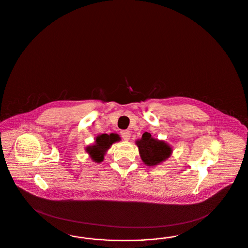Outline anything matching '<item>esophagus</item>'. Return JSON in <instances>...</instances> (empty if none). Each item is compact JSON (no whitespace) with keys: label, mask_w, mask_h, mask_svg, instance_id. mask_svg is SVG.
Segmentation results:
<instances>
[{"label":"esophagus","mask_w":248,"mask_h":248,"mask_svg":"<svg viewBox=\"0 0 248 248\" xmlns=\"http://www.w3.org/2000/svg\"><path fill=\"white\" fill-rule=\"evenodd\" d=\"M130 136H131V133L128 130H123L121 131V137L124 140H129Z\"/></svg>","instance_id":"esophagus-1"}]
</instances>
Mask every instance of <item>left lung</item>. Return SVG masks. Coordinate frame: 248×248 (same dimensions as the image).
I'll return each instance as SVG.
<instances>
[{
    "label": "left lung",
    "instance_id": "8db88e82",
    "mask_svg": "<svg viewBox=\"0 0 248 248\" xmlns=\"http://www.w3.org/2000/svg\"><path fill=\"white\" fill-rule=\"evenodd\" d=\"M140 154L145 165H157L166 160L172 153L170 146L164 141L155 140L152 135L145 132L141 140L137 141Z\"/></svg>",
    "mask_w": 248,
    "mask_h": 248
}]
</instances>
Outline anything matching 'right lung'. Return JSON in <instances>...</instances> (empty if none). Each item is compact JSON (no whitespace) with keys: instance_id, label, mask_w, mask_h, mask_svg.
Wrapping results in <instances>:
<instances>
[{"instance_id":"right-lung-1","label":"right lung","mask_w":248,"mask_h":248,"mask_svg":"<svg viewBox=\"0 0 248 248\" xmlns=\"http://www.w3.org/2000/svg\"><path fill=\"white\" fill-rule=\"evenodd\" d=\"M119 138L117 134H102L95 138V144L93 146H89L86 149V152L91 155L92 160L95 163H100L104 159V154L108 149L112 145V143L119 141Z\"/></svg>"}]
</instances>
